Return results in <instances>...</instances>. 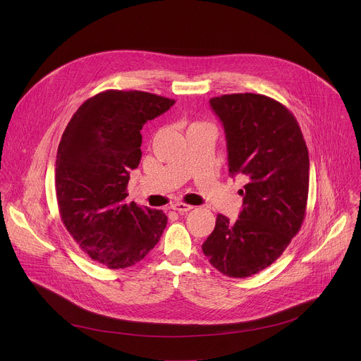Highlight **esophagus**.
Instances as JSON below:
<instances>
[{"label": "esophagus", "instance_id": "34e87169", "mask_svg": "<svg viewBox=\"0 0 361 361\" xmlns=\"http://www.w3.org/2000/svg\"><path fill=\"white\" fill-rule=\"evenodd\" d=\"M170 209H173L174 212H178V213H187V212L192 210V205L185 204V202H174L170 205Z\"/></svg>", "mask_w": 361, "mask_h": 361}]
</instances>
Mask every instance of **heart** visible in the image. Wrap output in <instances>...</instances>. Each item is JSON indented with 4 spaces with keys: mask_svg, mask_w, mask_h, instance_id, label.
Returning a JSON list of instances; mask_svg holds the SVG:
<instances>
[{
    "mask_svg": "<svg viewBox=\"0 0 361 361\" xmlns=\"http://www.w3.org/2000/svg\"><path fill=\"white\" fill-rule=\"evenodd\" d=\"M198 126H207V124H198Z\"/></svg>",
    "mask_w": 361,
    "mask_h": 361,
    "instance_id": "b5f03b06",
    "label": "heart"
}]
</instances>
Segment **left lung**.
<instances>
[{
	"label": "left lung",
	"instance_id": "8db88e82",
	"mask_svg": "<svg viewBox=\"0 0 361 361\" xmlns=\"http://www.w3.org/2000/svg\"><path fill=\"white\" fill-rule=\"evenodd\" d=\"M227 141L228 171L244 178L235 221L219 214L202 252L220 273L244 279L273 264L305 216L310 160L295 117L262 94L210 99Z\"/></svg>",
	"mask_w": 361,
	"mask_h": 361
}]
</instances>
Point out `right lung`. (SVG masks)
<instances>
[{"mask_svg": "<svg viewBox=\"0 0 361 361\" xmlns=\"http://www.w3.org/2000/svg\"><path fill=\"white\" fill-rule=\"evenodd\" d=\"M174 99L107 90L75 111L61 137L56 192L61 220L94 262L126 269L141 262L167 226L163 210L126 202L130 171L141 160V128Z\"/></svg>", "mask_w": 361, "mask_h": 361, "instance_id": "1", "label": "right lung"}]
</instances>
